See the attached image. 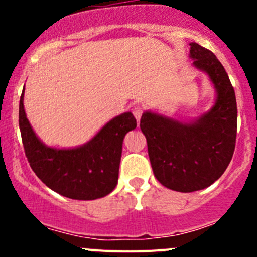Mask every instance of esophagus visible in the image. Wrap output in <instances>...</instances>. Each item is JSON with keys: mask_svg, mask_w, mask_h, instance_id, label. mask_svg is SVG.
I'll list each match as a JSON object with an SVG mask.
<instances>
[{"mask_svg": "<svg viewBox=\"0 0 257 257\" xmlns=\"http://www.w3.org/2000/svg\"><path fill=\"white\" fill-rule=\"evenodd\" d=\"M133 113H134V117L136 118V121L139 122L140 118H142V114H143L142 106H139V105L134 106V108H133Z\"/></svg>", "mask_w": 257, "mask_h": 257, "instance_id": "1", "label": "esophagus"}]
</instances>
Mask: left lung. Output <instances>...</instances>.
I'll return each instance as SVG.
<instances>
[{
  "label": "left lung",
  "instance_id": "1",
  "mask_svg": "<svg viewBox=\"0 0 257 257\" xmlns=\"http://www.w3.org/2000/svg\"><path fill=\"white\" fill-rule=\"evenodd\" d=\"M189 45L193 67L207 74L216 94L212 106L190 119L153 110H145L140 119L154 176L181 193L205 189L224 174L237 136V101L228 73L213 52Z\"/></svg>",
  "mask_w": 257,
  "mask_h": 257
}]
</instances>
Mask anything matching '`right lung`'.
Instances as JSON below:
<instances>
[{
	"label": "right lung",
	"mask_w": 257,
	"mask_h": 257,
	"mask_svg": "<svg viewBox=\"0 0 257 257\" xmlns=\"http://www.w3.org/2000/svg\"><path fill=\"white\" fill-rule=\"evenodd\" d=\"M19 127L26 156L38 179L67 198L92 201L108 196L117 185L124 135L136 128V119L131 112H124L106 122L85 144L49 147L29 123L23 90Z\"/></svg>",
	"instance_id": "obj_1"
}]
</instances>
